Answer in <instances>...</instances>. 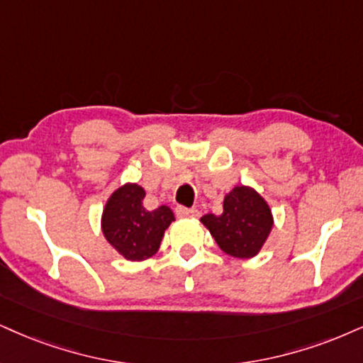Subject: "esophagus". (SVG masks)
I'll return each mask as SVG.
<instances>
[{
    "mask_svg": "<svg viewBox=\"0 0 363 363\" xmlns=\"http://www.w3.org/2000/svg\"><path fill=\"white\" fill-rule=\"evenodd\" d=\"M177 216L180 218H195L200 216L196 208H186V207H177Z\"/></svg>",
    "mask_w": 363,
    "mask_h": 363,
    "instance_id": "obj_1",
    "label": "esophagus"
}]
</instances>
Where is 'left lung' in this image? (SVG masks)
I'll use <instances>...</instances> for the list:
<instances>
[{"label": "left lung", "instance_id": "8db88e82", "mask_svg": "<svg viewBox=\"0 0 363 363\" xmlns=\"http://www.w3.org/2000/svg\"><path fill=\"white\" fill-rule=\"evenodd\" d=\"M223 252L237 259L256 257L266 244L274 217L266 199L256 189L237 185L223 199L220 216L200 218Z\"/></svg>", "mask_w": 363, "mask_h": 363}]
</instances>
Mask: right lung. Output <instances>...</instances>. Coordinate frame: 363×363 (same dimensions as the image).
<instances>
[{"label":"right lung","mask_w":363,"mask_h":363,"mask_svg":"<svg viewBox=\"0 0 363 363\" xmlns=\"http://www.w3.org/2000/svg\"><path fill=\"white\" fill-rule=\"evenodd\" d=\"M146 191L138 183H124L111 194L101 216L104 239L126 261L141 262L158 252L164 230L174 220L167 205L147 210Z\"/></svg>","instance_id":"1"}]
</instances>
